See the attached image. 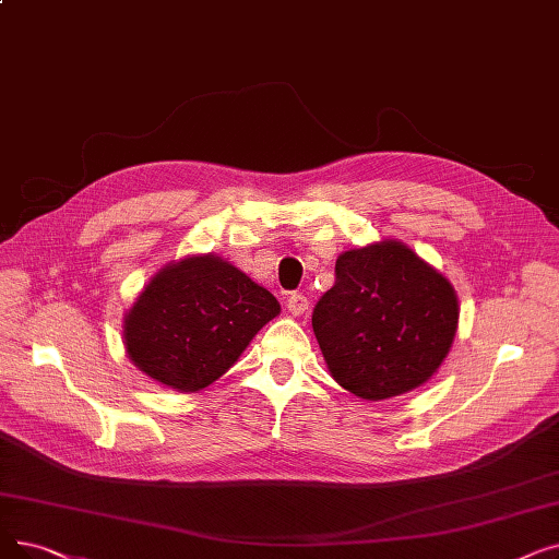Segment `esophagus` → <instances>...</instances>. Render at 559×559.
I'll return each mask as SVG.
<instances>
[{
    "mask_svg": "<svg viewBox=\"0 0 559 559\" xmlns=\"http://www.w3.org/2000/svg\"><path fill=\"white\" fill-rule=\"evenodd\" d=\"M287 310L293 312V314H304V312L308 310V299H306L301 293L289 295V299H287Z\"/></svg>",
    "mask_w": 559,
    "mask_h": 559,
    "instance_id": "obj_1",
    "label": "esophagus"
}]
</instances>
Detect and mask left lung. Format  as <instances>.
<instances>
[{
	"instance_id": "8db88e82",
	"label": "left lung",
	"mask_w": 559,
	"mask_h": 559,
	"mask_svg": "<svg viewBox=\"0 0 559 559\" xmlns=\"http://www.w3.org/2000/svg\"><path fill=\"white\" fill-rule=\"evenodd\" d=\"M459 304L452 285L400 241L347 251L312 310L333 379L362 400L423 385L448 356Z\"/></svg>"
}]
</instances>
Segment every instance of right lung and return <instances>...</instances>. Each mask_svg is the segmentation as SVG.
I'll list each match as a JSON object with an SVG mask.
<instances>
[{
  "mask_svg": "<svg viewBox=\"0 0 559 559\" xmlns=\"http://www.w3.org/2000/svg\"><path fill=\"white\" fill-rule=\"evenodd\" d=\"M281 312L270 289L230 262L201 255L168 264L126 318L134 366L182 393L219 379Z\"/></svg>",
  "mask_w": 559,
  "mask_h": 559,
  "instance_id": "right-lung-1",
  "label": "right lung"
}]
</instances>
